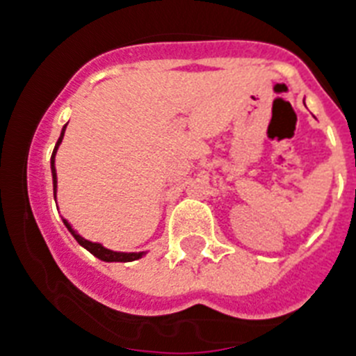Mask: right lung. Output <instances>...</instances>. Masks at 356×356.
Returning a JSON list of instances; mask_svg holds the SVG:
<instances>
[{
	"mask_svg": "<svg viewBox=\"0 0 356 356\" xmlns=\"http://www.w3.org/2000/svg\"><path fill=\"white\" fill-rule=\"evenodd\" d=\"M65 128H67V127H65ZM65 128H63L61 137H59L58 143H56V148H54L52 159H50V168H52V179H54V199H56V188H58V175H56V166H54V161H56V152H58L59 145H61V141H63V136H65ZM63 222H65V226H67L68 232H70V234L74 235V238H76L77 243L81 244L83 248H86V250H88V252L92 253V255L97 257V259H101V261H104V262H132V261H137V259H141V257L145 255V252H139V253L112 252V250L101 246V244L90 243V241H86V238H83L81 235L77 234V232H74V228H72L70 224H68L65 219H63Z\"/></svg>",
	"mask_w": 356,
	"mask_h": 356,
	"instance_id": "obj_1",
	"label": "right lung"
}]
</instances>
